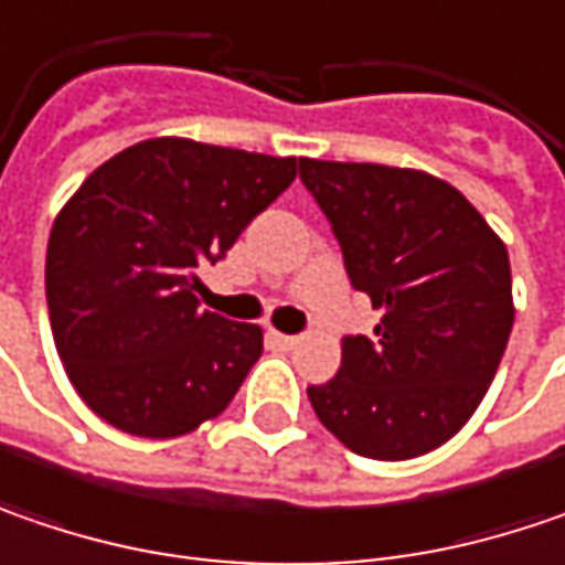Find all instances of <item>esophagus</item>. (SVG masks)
Listing matches in <instances>:
<instances>
[{
  "label": "esophagus",
  "instance_id": "esophagus-1",
  "mask_svg": "<svg viewBox=\"0 0 565 565\" xmlns=\"http://www.w3.org/2000/svg\"><path fill=\"white\" fill-rule=\"evenodd\" d=\"M268 338H271V344L275 348H281V351H290V348H297V334H281V331H268Z\"/></svg>",
  "mask_w": 565,
  "mask_h": 565
}]
</instances>
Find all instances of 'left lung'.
Listing matches in <instances>:
<instances>
[{"instance_id": "left-lung-1", "label": "left lung", "mask_w": 565, "mask_h": 565, "mask_svg": "<svg viewBox=\"0 0 565 565\" xmlns=\"http://www.w3.org/2000/svg\"><path fill=\"white\" fill-rule=\"evenodd\" d=\"M344 268L380 322L348 334L341 370L307 395L351 452L405 461L471 420L515 322L500 236L446 180L385 163L300 158Z\"/></svg>"}]
</instances>
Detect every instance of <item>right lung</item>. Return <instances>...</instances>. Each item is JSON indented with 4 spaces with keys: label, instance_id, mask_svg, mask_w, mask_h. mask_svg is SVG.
I'll list each match as a JSON object with an SVG mask.
<instances>
[{
    "label": "right lung",
    "instance_id": "right-lung-1",
    "mask_svg": "<svg viewBox=\"0 0 565 565\" xmlns=\"http://www.w3.org/2000/svg\"><path fill=\"white\" fill-rule=\"evenodd\" d=\"M294 177L297 158L148 138L62 205L46 246L50 329L100 420L173 439L234 402L262 329L199 307V265L224 258Z\"/></svg>",
    "mask_w": 565,
    "mask_h": 565
}]
</instances>
